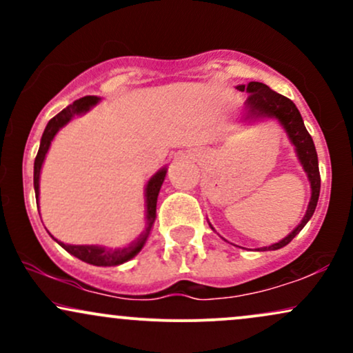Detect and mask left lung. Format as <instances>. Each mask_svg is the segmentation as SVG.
I'll list each match as a JSON object with an SVG mask.
<instances>
[{
  "instance_id": "8db88e82",
  "label": "left lung",
  "mask_w": 353,
  "mask_h": 353,
  "mask_svg": "<svg viewBox=\"0 0 353 353\" xmlns=\"http://www.w3.org/2000/svg\"><path fill=\"white\" fill-rule=\"evenodd\" d=\"M239 91L249 92L245 99V116L244 121H261V119H275L279 124L282 125L283 131H285L287 137L292 143L295 148V154L299 157V163L302 164L303 171H305L307 177L310 182V201L307 205L305 216L301 221V224L295 228L292 232L287 237H283L282 241L275 242L272 245L261 247L257 250H277L282 249L283 245L289 244L292 239L297 236L301 230L305 228L307 222L310 221V217L314 216L315 208H317L319 202V194H320V172H319V159H317V151H315L314 141L309 134V131L303 125V119L299 112V109L295 104L285 96L279 94L265 86L264 83H255L250 81L249 84H241L237 86ZM210 225V222H209ZM210 229L214 230L212 225Z\"/></svg>"
}]
</instances>
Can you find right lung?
Segmentation results:
<instances>
[{
    "mask_svg": "<svg viewBox=\"0 0 353 353\" xmlns=\"http://www.w3.org/2000/svg\"><path fill=\"white\" fill-rule=\"evenodd\" d=\"M101 101L98 96H84L74 103L70 104L66 109L56 114L52 119L48 123L46 129H44L41 144H39L38 156L34 159V194L36 201L39 197V176H41V168L44 163V157H46L48 151H50V145L54 139V136L58 134L61 128H64L74 116H83L86 114L91 108H94ZM165 172H168V168L159 169L151 179L148 181L144 189V197H145V229L139 234V237L136 241H132L131 244L125 247H116V249H111V247L104 245H72V244H64V242H59L58 239H54L58 244L63 247L64 250H68L71 255L81 259L83 262H88L91 265L98 267H111V265H121L124 262L131 261L134 255L141 252L145 242H148L149 234H151L152 224L156 221V204H157V196H159L161 185L165 179Z\"/></svg>",
    "mask_w": 353,
    "mask_h": 353,
    "instance_id": "add662e5",
    "label": "right lung"
}]
</instances>
